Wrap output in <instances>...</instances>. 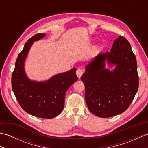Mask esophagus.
I'll return each instance as SVG.
<instances>
[{
	"label": "esophagus",
	"instance_id": "1",
	"mask_svg": "<svg viewBox=\"0 0 148 148\" xmlns=\"http://www.w3.org/2000/svg\"><path fill=\"white\" fill-rule=\"evenodd\" d=\"M83 74V71L82 70V69H78L76 71V74L77 77L80 78L81 77V76H82V74Z\"/></svg>",
	"mask_w": 148,
	"mask_h": 148
}]
</instances>
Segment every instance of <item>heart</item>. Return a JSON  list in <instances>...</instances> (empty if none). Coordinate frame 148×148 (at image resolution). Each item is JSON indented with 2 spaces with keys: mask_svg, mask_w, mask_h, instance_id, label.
Here are the masks:
<instances>
[{
  "mask_svg": "<svg viewBox=\"0 0 148 148\" xmlns=\"http://www.w3.org/2000/svg\"><path fill=\"white\" fill-rule=\"evenodd\" d=\"M96 49H99V46H97Z\"/></svg>",
  "mask_w": 148,
  "mask_h": 148,
  "instance_id": "b5f03b06",
  "label": "heart"
}]
</instances>
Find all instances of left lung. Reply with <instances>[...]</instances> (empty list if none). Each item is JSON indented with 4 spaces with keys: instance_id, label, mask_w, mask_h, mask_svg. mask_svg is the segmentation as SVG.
Returning <instances> with one entry per match:
<instances>
[{
    "instance_id": "1",
    "label": "left lung",
    "mask_w": 148,
    "mask_h": 148,
    "mask_svg": "<svg viewBox=\"0 0 148 148\" xmlns=\"http://www.w3.org/2000/svg\"><path fill=\"white\" fill-rule=\"evenodd\" d=\"M81 79L93 114L109 118L126 111L139 88L136 58L129 42L118 36L109 52L99 53L85 66Z\"/></svg>"
}]
</instances>
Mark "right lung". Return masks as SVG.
<instances>
[{
	"label": "right lung",
	"mask_w": 148,
	"mask_h": 148,
	"mask_svg": "<svg viewBox=\"0 0 148 148\" xmlns=\"http://www.w3.org/2000/svg\"><path fill=\"white\" fill-rule=\"evenodd\" d=\"M46 36L36 34L27 40L19 54L12 74V88L21 108L29 114L51 119L64 109L65 94L72 84L77 81L76 69L55 74L48 80H32L27 76L25 62L34 42Z\"/></svg>",
	"instance_id": "add662e5"
}]
</instances>
